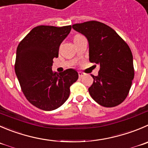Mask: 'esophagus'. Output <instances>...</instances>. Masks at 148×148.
Listing matches in <instances>:
<instances>
[{
	"mask_svg": "<svg viewBox=\"0 0 148 148\" xmlns=\"http://www.w3.org/2000/svg\"><path fill=\"white\" fill-rule=\"evenodd\" d=\"M84 75H85V73H82V72H78V76H79V78H82Z\"/></svg>",
	"mask_w": 148,
	"mask_h": 148,
	"instance_id": "1",
	"label": "esophagus"
}]
</instances>
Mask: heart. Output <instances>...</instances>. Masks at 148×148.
I'll list each match as a JSON object with an SVG mask.
<instances>
[{
	"label": "heart",
	"instance_id": "heart-1",
	"mask_svg": "<svg viewBox=\"0 0 148 148\" xmlns=\"http://www.w3.org/2000/svg\"><path fill=\"white\" fill-rule=\"evenodd\" d=\"M80 36H81V35H76V36H75V37H74V39H75V38H77L80 37Z\"/></svg>",
	"mask_w": 148,
	"mask_h": 148
}]
</instances>
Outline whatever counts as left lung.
Masks as SVG:
<instances>
[{"instance_id": "8db88e82", "label": "left lung", "mask_w": 148, "mask_h": 148, "mask_svg": "<svg viewBox=\"0 0 148 148\" xmlns=\"http://www.w3.org/2000/svg\"><path fill=\"white\" fill-rule=\"evenodd\" d=\"M73 28L84 35L89 45V61L100 67L88 88L99 105L112 108L125 100L134 77L133 56L127 43L110 27L97 21L75 24Z\"/></svg>"}]
</instances>
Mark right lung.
<instances>
[{
	"instance_id": "add662e5",
	"label": "right lung",
	"mask_w": 148,
	"mask_h": 148,
	"mask_svg": "<svg viewBox=\"0 0 148 148\" xmlns=\"http://www.w3.org/2000/svg\"><path fill=\"white\" fill-rule=\"evenodd\" d=\"M71 30V25L36 27L19 43L15 73L25 97L36 108L51 111L60 108L68 99L70 87L78 80L76 70L62 73L51 70L53 59Z\"/></svg>"
}]
</instances>
